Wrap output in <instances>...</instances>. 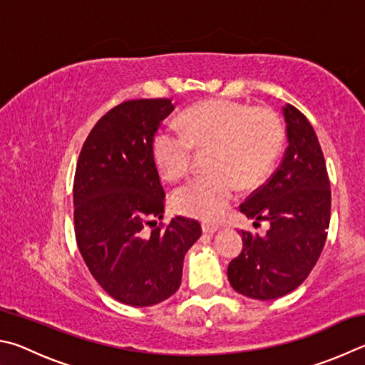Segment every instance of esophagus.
Masks as SVG:
<instances>
[{"label": "esophagus", "mask_w": 365, "mask_h": 365, "mask_svg": "<svg viewBox=\"0 0 365 365\" xmlns=\"http://www.w3.org/2000/svg\"><path fill=\"white\" fill-rule=\"evenodd\" d=\"M202 231L205 234H215L220 231V226L215 225V222H202Z\"/></svg>", "instance_id": "1"}]
</instances>
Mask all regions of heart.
<instances>
[{
  "mask_svg": "<svg viewBox=\"0 0 365 365\" xmlns=\"http://www.w3.org/2000/svg\"><path fill=\"white\" fill-rule=\"evenodd\" d=\"M181 130L162 128L152 140L153 160L168 181H181L192 166L194 147L208 149L213 175L194 179L173 194L176 212L216 220L235 200L239 186L255 187L269 175L282 149L284 125L269 107L212 99L181 115Z\"/></svg>",
  "mask_w": 365,
  "mask_h": 365,
  "instance_id": "b5f03b06",
  "label": "heart"
}]
</instances>
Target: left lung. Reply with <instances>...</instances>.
Returning a JSON list of instances; mask_svg holds the SVG:
<instances>
[{"label": "left lung", "mask_w": 365, "mask_h": 365, "mask_svg": "<svg viewBox=\"0 0 365 365\" xmlns=\"http://www.w3.org/2000/svg\"><path fill=\"white\" fill-rule=\"evenodd\" d=\"M287 145L282 162L239 210L266 234L240 231L244 248L227 267L232 289L253 299H276L302 285L316 266L330 225V181L324 153L308 118L282 108Z\"/></svg>", "instance_id": "8db88e82"}]
</instances>
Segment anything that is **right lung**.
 <instances>
[{"instance_id":"1","label":"right lung","mask_w":365,"mask_h":365,"mask_svg":"<svg viewBox=\"0 0 365 365\" xmlns=\"http://www.w3.org/2000/svg\"><path fill=\"white\" fill-rule=\"evenodd\" d=\"M171 99L125 101L88 134L73 179L75 239L91 276L112 298L152 306L182 279L184 257L202 235L200 222L162 225L165 190L152 153Z\"/></svg>"}]
</instances>
